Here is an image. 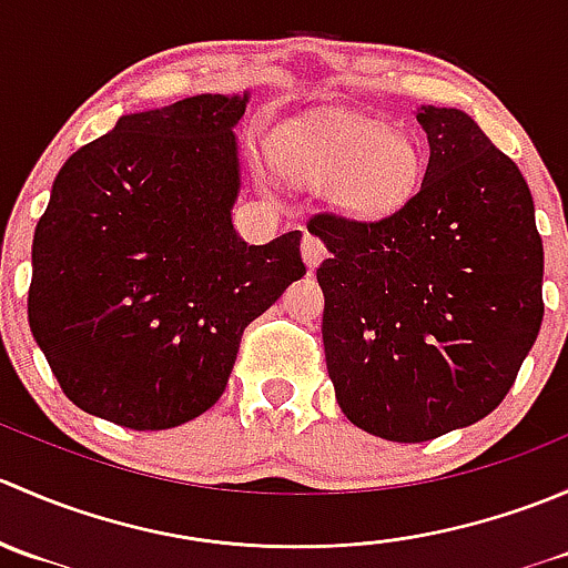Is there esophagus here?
<instances>
[{"mask_svg":"<svg viewBox=\"0 0 568 568\" xmlns=\"http://www.w3.org/2000/svg\"><path fill=\"white\" fill-rule=\"evenodd\" d=\"M302 257H305L307 268H316L318 263L326 257L324 242L316 236H311V233H305V239H302Z\"/></svg>","mask_w":568,"mask_h":568,"instance_id":"1","label":"esophagus"}]
</instances>
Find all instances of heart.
<instances>
[{
  "mask_svg": "<svg viewBox=\"0 0 568 568\" xmlns=\"http://www.w3.org/2000/svg\"><path fill=\"white\" fill-rule=\"evenodd\" d=\"M268 156L294 186H326V203L354 222L387 220L423 181V153L409 134L348 114L277 136Z\"/></svg>",
  "mask_w": 568,
  "mask_h": 568,
  "instance_id": "obj_1",
  "label": "heart"
}]
</instances>
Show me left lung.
<instances>
[{
  "label": "left lung",
  "mask_w": 568,
  "mask_h": 568,
  "mask_svg": "<svg viewBox=\"0 0 568 568\" xmlns=\"http://www.w3.org/2000/svg\"><path fill=\"white\" fill-rule=\"evenodd\" d=\"M428 164L379 222L318 214L326 371L343 415L390 443L484 420L544 318V247L517 164L462 109L417 106Z\"/></svg>",
  "instance_id": "1"
}]
</instances>
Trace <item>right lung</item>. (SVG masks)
Instances as JSON below:
<instances>
[{
  "mask_svg": "<svg viewBox=\"0 0 568 568\" xmlns=\"http://www.w3.org/2000/svg\"><path fill=\"white\" fill-rule=\"evenodd\" d=\"M252 99L131 112L60 168L32 239L30 329L62 393L136 432L220 400L250 321L305 277L291 231L247 244L236 125Z\"/></svg>",
  "mask_w": 568,
  "mask_h": 568,
  "instance_id": "1",
  "label": "right lung"
}]
</instances>
